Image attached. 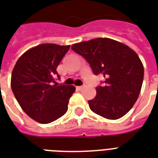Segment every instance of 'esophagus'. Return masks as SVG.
<instances>
[{
  "instance_id": "obj_1",
  "label": "esophagus",
  "mask_w": 158,
  "mask_h": 158,
  "mask_svg": "<svg viewBox=\"0 0 158 158\" xmlns=\"http://www.w3.org/2000/svg\"><path fill=\"white\" fill-rule=\"evenodd\" d=\"M76 88L78 90H81L83 88H84V85H82V86H77Z\"/></svg>"
}]
</instances>
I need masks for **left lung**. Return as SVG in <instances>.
<instances>
[{
  "instance_id": "left-lung-1",
  "label": "left lung",
  "mask_w": 158,
  "mask_h": 158,
  "mask_svg": "<svg viewBox=\"0 0 158 158\" xmlns=\"http://www.w3.org/2000/svg\"><path fill=\"white\" fill-rule=\"evenodd\" d=\"M71 48L87 60L96 75L104 78L105 85L96 88L97 94L89 100L90 109L111 120L124 116L136 103L143 85L144 69L137 53L109 38L79 42Z\"/></svg>"
}]
</instances>
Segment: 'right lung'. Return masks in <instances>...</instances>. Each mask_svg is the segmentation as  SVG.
Instances as JSON below:
<instances>
[{
	"label": "right lung",
	"mask_w": 158,
	"mask_h": 158,
	"mask_svg": "<svg viewBox=\"0 0 158 158\" xmlns=\"http://www.w3.org/2000/svg\"><path fill=\"white\" fill-rule=\"evenodd\" d=\"M70 45L41 44L31 48L12 70L10 86L22 110L40 123H50L68 110L73 85H59L56 69Z\"/></svg>",
	"instance_id": "add662e5"
}]
</instances>
